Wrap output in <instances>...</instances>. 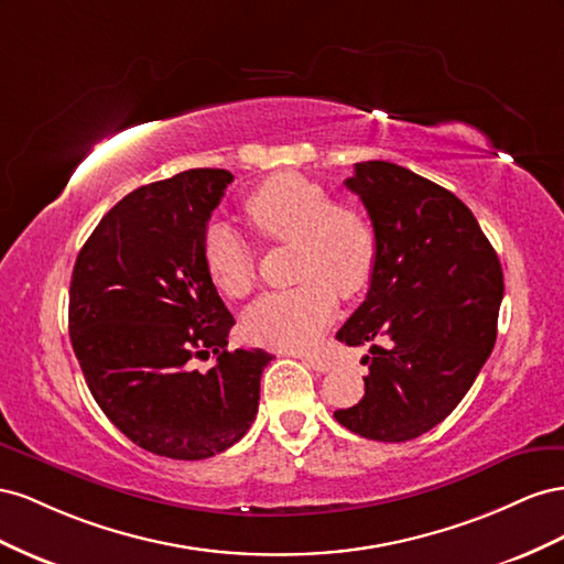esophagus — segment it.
<instances>
[{"label": "esophagus", "mask_w": 564, "mask_h": 564, "mask_svg": "<svg viewBox=\"0 0 564 564\" xmlns=\"http://www.w3.org/2000/svg\"><path fill=\"white\" fill-rule=\"evenodd\" d=\"M304 364H307L310 368H314L316 373H328L330 368L335 366L330 359H326V357H316V354H307V357H304Z\"/></svg>", "instance_id": "34e87169"}]
</instances>
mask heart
<instances>
[{
    "instance_id": "heart-1",
    "label": "heart",
    "mask_w": 564,
    "mask_h": 564,
    "mask_svg": "<svg viewBox=\"0 0 564 564\" xmlns=\"http://www.w3.org/2000/svg\"><path fill=\"white\" fill-rule=\"evenodd\" d=\"M243 213L269 243H295L291 291L257 300L243 318L248 340L304 349L318 340L337 310V295L351 300L366 291L376 269L373 224L359 207L330 203L328 191L297 172H281L254 186ZM207 276L221 295L248 297L257 283V252L234 227L213 221L203 236Z\"/></svg>"
}]
</instances>
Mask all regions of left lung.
Returning a JSON list of instances; mask_svg holds the SVG:
<instances>
[{
    "mask_svg": "<svg viewBox=\"0 0 564 564\" xmlns=\"http://www.w3.org/2000/svg\"><path fill=\"white\" fill-rule=\"evenodd\" d=\"M345 186L371 217L378 252L366 300L335 337L371 343L373 357L361 359L364 399L335 421L366 440H415L460 404L489 359L501 262L465 203L421 174L368 160Z\"/></svg>",
    "mask_w": 564,
    "mask_h": 564,
    "instance_id": "1",
    "label": "left lung"
}]
</instances>
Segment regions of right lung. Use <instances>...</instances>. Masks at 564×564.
<instances>
[{"label":"right lung","instance_id":"add662e5","mask_svg":"<svg viewBox=\"0 0 564 564\" xmlns=\"http://www.w3.org/2000/svg\"><path fill=\"white\" fill-rule=\"evenodd\" d=\"M234 182L186 170L139 186L77 254L68 330L96 404L151 454L203 460L250 430L271 354L229 351L234 316L203 262V236ZM216 364L200 375L193 356Z\"/></svg>","mask_w":564,"mask_h":564}]
</instances>
